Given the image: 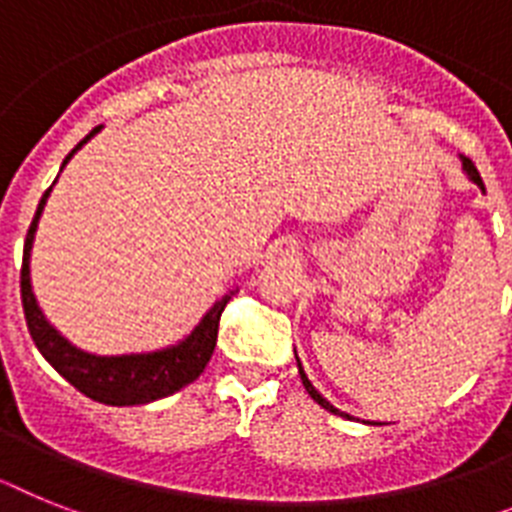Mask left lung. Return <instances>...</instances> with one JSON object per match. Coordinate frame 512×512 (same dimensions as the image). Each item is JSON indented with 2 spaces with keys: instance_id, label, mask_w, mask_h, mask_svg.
<instances>
[{
  "instance_id": "left-lung-1",
  "label": "left lung",
  "mask_w": 512,
  "mask_h": 512,
  "mask_svg": "<svg viewBox=\"0 0 512 512\" xmlns=\"http://www.w3.org/2000/svg\"><path fill=\"white\" fill-rule=\"evenodd\" d=\"M461 161H463V171H466V176H468V179H471V182H474L476 187H479V190H484V182H482V176H479V171H476V166H474V163L468 161V158H463V156H461ZM296 367H299V375H302V385H304V390H307V393L312 395V401H315V403H320L322 409H325V411H330V414L343 416V419H351V416L346 414V411L336 409V406H333V403H330L328 398H322V393H320V390H317L315 385H312V382H309L307 372H304L302 362H299V356H296Z\"/></svg>"
}]
</instances>
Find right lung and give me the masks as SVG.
Masks as SVG:
<instances>
[{"instance_id":"1","label":"right lung","mask_w":512,"mask_h":512,"mask_svg":"<svg viewBox=\"0 0 512 512\" xmlns=\"http://www.w3.org/2000/svg\"><path fill=\"white\" fill-rule=\"evenodd\" d=\"M98 132H101V127L85 135L70 150V156L64 158L62 169L70 163L77 150L83 148L88 140H93ZM57 179H54V184H57ZM54 184L44 192L33 223H30L23 247V270H20L25 322H28L30 338L36 343V349L44 354L46 362L57 369L70 385H75L80 393L93 398V401L106 403V406H140V403H153L158 398L176 393V390L187 388L190 382L203 375L205 364L213 356L218 338V320H221L223 307L229 304L234 291L216 299L213 307L200 317L195 328L182 341L171 343V346L153 351H135V354H93V351L80 349L51 325L41 304H38L36 294H33V283H30V249H33L38 221H41V213H44Z\"/></svg>"}]
</instances>
